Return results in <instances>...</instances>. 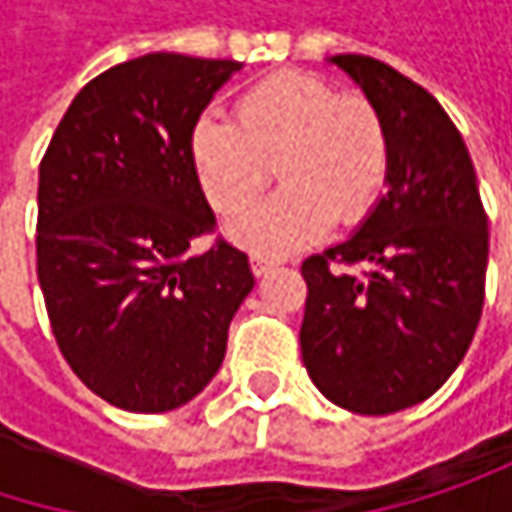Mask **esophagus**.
<instances>
[{"mask_svg":"<svg viewBox=\"0 0 512 512\" xmlns=\"http://www.w3.org/2000/svg\"><path fill=\"white\" fill-rule=\"evenodd\" d=\"M278 266V260L275 257H266V255H252V272L255 275H266L269 269H275Z\"/></svg>","mask_w":512,"mask_h":512,"instance_id":"1","label":"esophagus"}]
</instances>
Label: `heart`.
Masks as SVG:
<instances>
[{"instance_id":"1","label":"heart","mask_w":512,"mask_h":512,"mask_svg":"<svg viewBox=\"0 0 512 512\" xmlns=\"http://www.w3.org/2000/svg\"><path fill=\"white\" fill-rule=\"evenodd\" d=\"M189 159L207 204L231 216L254 200L271 165L285 186L228 222V237L263 255H281L320 237L332 219L358 222L379 198L391 142L376 103L338 94L314 73L281 70L249 85L234 121L201 115Z\"/></svg>"}]
</instances>
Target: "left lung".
<instances>
[{
    "mask_svg": "<svg viewBox=\"0 0 512 512\" xmlns=\"http://www.w3.org/2000/svg\"><path fill=\"white\" fill-rule=\"evenodd\" d=\"M385 118L388 192L356 234L302 263V364L335 406L391 415L436 394L483 311L489 231L477 174L439 100L370 55H332ZM361 262V273L347 265Z\"/></svg>",
    "mask_w": 512,
    "mask_h": 512,
    "instance_id": "obj_1",
    "label": "left lung"
}]
</instances>
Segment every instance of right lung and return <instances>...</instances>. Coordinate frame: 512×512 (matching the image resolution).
<instances>
[{
	"instance_id": "add662e5",
	"label": "right lung",
	"mask_w": 512,
	"mask_h": 512,
	"mask_svg": "<svg viewBox=\"0 0 512 512\" xmlns=\"http://www.w3.org/2000/svg\"><path fill=\"white\" fill-rule=\"evenodd\" d=\"M231 58L148 52L91 79L41 159L38 281L70 370L127 412H168L222 367L255 287L246 252L216 240L189 133L240 70Z\"/></svg>"
}]
</instances>
